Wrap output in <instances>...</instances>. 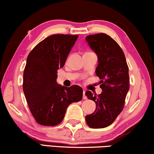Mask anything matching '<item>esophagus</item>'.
<instances>
[{
    "label": "esophagus",
    "instance_id": "esophagus-1",
    "mask_svg": "<svg viewBox=\"0 0 154 154\" xmlns=\"http://www.w3.org/2000/svg\"><path fill=\"white\" fill-rule=\"evenodd\" d=\"M85 92H86L85 90L83 91V99H84V100L86 99V96L85 95Z\"/></svg>",
    "mask_w": 154,
    "mask_h": 154
}]
</instances>
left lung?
Returning <instances> with one entry per match:
<instances>
[{
	"mask_svg": "<svg viewBox=\"0 0 154 154\" xmlns=\"http://www.w3.org/2000/svg\"><path fill=\"white\" fill-rule=\"evenodd\" d=\"M86 41L97 56L95 72L102 89L100 94L86 91L88 99L96 103L95 110L86 116V122L91 128H105L113 124L124 108L129 88V68L124 51L110 36L97 33L86 36Z\"/></svg>",
	"mask_w": 154,
	"mask_h": 154,
	"instance_id": "obj_1",
	"label": "left lung"
}]
</instances>
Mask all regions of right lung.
Returning <instances> with one entry per match:
<instances>
[{"mask_svg": "<svg viewBox=\"0 0 154 154\" xmlns=\"http://www.w3.org/2000/svg\"><path fill=\"white\" fill-rule=\"evenodd\" d=\"M79 35L57 34L36 45L27 58L23 91L31 113L41 125L56 126L63 120L67 108L82 100L83 89L57 84V70L63 68Z\"/></svg>", "mask_w": 154, "mask_h": 154, "instance_id": "right-lung-1", "label": "right lung"}]
</instances>
